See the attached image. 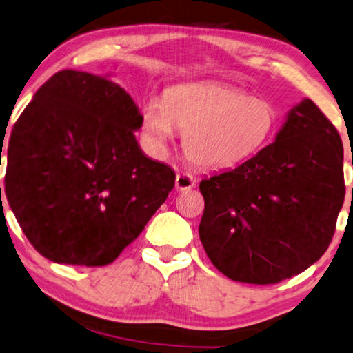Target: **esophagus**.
<instances>
[{
  "instance_id": "obj_1",
  "label": "esophagus",
  "mask_w": 353,
  "mask_h": 353,
  "mask_svg": "<svg viewBox=\"0 0 353 353\" xmlns=\"http://www.w3.org/2000/svg\"><path fill=\"white\" fill-rule=\"evenodd\" d=\"M194 186L195 180L191 175H188V173H178L175 178L176 191H189V189H192Z\"/></svg>"
}]
</instances>
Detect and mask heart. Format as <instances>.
I'll return each instance as SVG.
<instances>
[{
	"mask_svg": "<svg viewBox=\"0 0 353 353\" xmlns=\"http://www.w3.org/2000/svg\"><path fill=\"white\" fill-rule=\"evenodd\" d=\"M278 113L270 101L218 82H189L165 90L162 102L140 110V132L154 154H164L175 129L186 158L203 169H229L270 142Z\"/></svg>",
	"mask_w": 353,
	"mask_h": 353,
	"instance_id": "obj_1",
	"label": "heart"
}]
</instances>
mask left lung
<instances>
[{"mask_svg": "<svg viewBox=\"0 0 353 353\" xmlns=\"http://www.w3.org/2000/svg\"><path fill=\"white\" fill-rule=\"evenodd\" d=\"M343 159L336 128L303 99L287 112L273 143L200 181L199 235L214 267L238 283L265 285L316 263L344 203Z\"/></svg>", "mask_w": 353, "mask_h": 353, "instance_id": "1", "label": "left lung"}]
</instances>
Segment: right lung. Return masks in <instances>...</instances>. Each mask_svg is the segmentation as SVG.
Segmentation results:
<instances>
[{
    "mask_svg": "<svg viewBox=\"0 0 353 353\" xmlns=\"http://www.w3.org/2000/svg\"><path fill=\"white\" fill-rule=\"evenodd\" d=\"M139 129V107L108 75L66 69L36 91L10 132L4 188L41 256L102 267L145 229L175 172L143 153Z\"/></svg>",
    "mask_w": 353,
    "mask_h": 353,
    "instance_id": "obj_1",
    "label": "right lung"
}]
</instances>
